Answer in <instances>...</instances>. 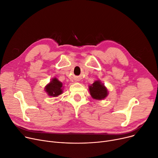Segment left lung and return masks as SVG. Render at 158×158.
<instances>
[{"label":"left lung","instance_id":"left-lung-1","mask_svg":"<svg viewBox=\"0 0 158 158\" xmlns=\"http://www.w3.org/2000/svg\"><path fill=\"white\" fill-rule=\"evenodd\" d=\"M89 94L94 99L101 101L108 95V90L100 80L95 81L89 86Z\"/></svg>","mask_w":158,"mask_h":158}]
</instances>
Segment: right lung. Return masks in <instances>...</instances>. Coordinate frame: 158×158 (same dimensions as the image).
<instances>
[{"instance_id":"obj_1","label":"right lung","mask_w":158,"mask_h":158,"mask_svg":"<svg viewBox=\"0 0 158 158\" xmlns=\"http://www.w3.org/2000/svg\"><path fill=\"white\" fill-rule=\"evenodd\" d=\"M63 83L56 77H54L45 87V91L48 96L56 97L60 95L63 92Z\"/></svg>"}]
</instances>
